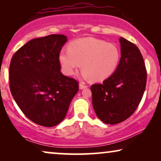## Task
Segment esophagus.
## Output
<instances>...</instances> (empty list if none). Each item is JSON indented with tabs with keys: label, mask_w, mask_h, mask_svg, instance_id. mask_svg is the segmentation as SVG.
<instances>
[{
	"label": "esophagus",
	"mask_w": 161,
	"mask_h": 161,
	"mask_svg": "<svg viewBox=\"0 0 161 161\" xmlns=\"http://www.w3.org/2000/svg\"><path fill=\"white\" fill-rule=\"evenodd\" d=\"M88 86L86 84V83H83V82H80V84H79V88H80V89H85V88H87Z\"/></svg>",
	"instance_id": "esophagus-1"
}]
</instances>
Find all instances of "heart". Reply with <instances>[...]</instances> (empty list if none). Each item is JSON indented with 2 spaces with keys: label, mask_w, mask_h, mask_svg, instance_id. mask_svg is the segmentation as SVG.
Returning <instances> with one entry per match:
<instances>
[{
  "label": "heart",
  "mask_w": 161,
  "mask_h": 161,
  "mask_svg": "<svg viewBox=\"0 0 161 161\" xmlns=\"http://www.w3.org/2000/svg\"><path fill=\"white\" fill-rule=\"evenodd\" d=\"M121 53L115 45L103 39L86 37L76 39L62 49L58 56L61 69L71 75L80 65L86 78L102 81L111 76L117 69Z\"/></svg>",
  "instance_id": "1"
}]
</instances>
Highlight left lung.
Here are the masks:
<instances>
[{
	"instance_id": "1",
	"label": "left lung",
	"mask_w": 161,
	"mask_h": 161,
	"mask_svg": "<svg viewBox=\"0 0 161 161\" xmlns=\"http://www.w3.org/2000/svg\"><path fill=\"white\" fill-rule=\"evenodd\" d=\"M121 58L117 69L102 83L91 86L94 111L103 122L118 124L136 111L144 95L147 69L135 44L119 39Z\"/></svg>"
}]
</instances>
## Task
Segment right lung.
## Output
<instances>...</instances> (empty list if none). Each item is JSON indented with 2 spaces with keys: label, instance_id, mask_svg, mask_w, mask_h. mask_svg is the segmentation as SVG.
<instances>
[{
  "label": "right lung",
  "instance_id": "add662e5",
  "mask_svg": "<svg viewBox=\"0 0 161 161\" xmlns=\"http://www.w3.org/2000/svg\"><path fill=\"white\" fill-rule=\"evenodd\" d=\"M50 34L28 42L13 55L9 87L15 102L32 122L53 127L65 118L78 82L61 72L58 56L67 42Z\"/></svg>",
  "mask_w": 161,
  "mask_h": 161
}]
</instances>
